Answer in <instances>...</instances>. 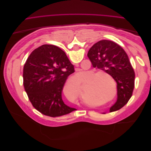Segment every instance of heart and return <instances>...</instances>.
<instances>
[{
    "label": "heart",
    "mask_w": 151,
    "mask_h": 151,
    "mask_svg": "<svg viewBox=\"0 0 151 151\" xmlns=\"http://www.w3.org/2000/svg\"><path fill=\"white\" fill-rule=\"evenodd\" d=\"M81 74L82 72L78 73L79 76ZM93 74V72L91 71H87L84 73V74L81 77V86L79 88L78 87H77V88H75L73 89L72 86L74 84L73 79L70 78L68 79L63 88V93H64L65 96L69 99L74 100V101L76 100L80 96V91L82 89L81 85L87 81ZM93 80L94 76L91 77V78L88 81L89 84L86 88L85 93H83L82 94V100L88 104H89V101H91L95 97L102 96L106 98L108 96L109 94H110L112 92L111 88L108 86L104 82H99V80L97 81V79H95L93 81Z\"/></svg>",
    "instance_id": "1"
}]
</instances>
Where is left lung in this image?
I'll list each match as a JSON object with an SVG mask.
<instances>
[{"label":"left lung","instance_id":"left-lung-1","mask_svg":"<svg viewBox=\"0 0 151 151\" xmlns=\"http://www.w3.org/2000/svg\"><path fill=\"white\" fill-rule=\"evenodd\" d=\"M93 67L110 75L117 83V101L109 109H121L132 97L135 86V72L127 54L119 45L107 40L96 43L88 53Z\"/></svg>","mask_w":151,"mask_h":151}]
</instances>
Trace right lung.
<instances>
[{"label": "right lung", "mask_w": 151, "mask_h": 151, "mask_svg": "<svg viewBox=\"0 0 151 151\" xmlns=\"http://www.w3.org/2000/svg\"><path fill=\"white\" fill-rule=\"evenodd\" d=\"M74 68L65 53L52 45H43L31 53L23 67V84L33 106L43 115L57 117L76 108L68 106L62 92Z\"/></svg>", "instance_id": "obj_1"}]
</instances>
